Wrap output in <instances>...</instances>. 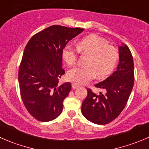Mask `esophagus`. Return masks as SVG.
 I'll return each mask as SVG.
<instances>
[{
  "instance_id": "34e87169",
  "label": "esophagus",
  "mask_w": 149,
  "mask_h": 149,
  "mask_svg": "<svg viewBox=\"0 0 149 149\" xmlns=\"http://www.w3.org/2000/svg\"><path fill=\"white\" fill-rule=\"evenodd\" d=\"M72 87L73 89H76V88H79V85H77V84L72 83Z\"/></svg>"
}]
</instances>
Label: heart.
<instances>
[{
	"label": "heart",
	"instance_id": "obj_1",
	"mask_svg": "<svg viewBox=\"0 0 149 149\" xmlns=\"http://www.w3.org/2000/svg\"><path fill=\"white\" fill-rule=\"evenodd\" d=\"M77 48L67 45L62 51V56L67 65L76 64L79 52L89 54L85 61L87 65L75 67L67 73V78L77 85L87 83L95 77L104 78L114 71L119 54L115 48L109 45L104 38L89 35L78 42Z\"/></svg>",
	"mask_w": 149,
	"mask_h": 149
}]
</instances>
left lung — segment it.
<instances>
[{"instance_id": "1", "label": "left lung", "mask_w": 149, "mask_h": 149, "mask_svg": "<svg viewBox=\"0 0 149 149\" xmlns=\"http://www.w3.org/2000/svg\"><path fill=\"white\" fill-rule=\"evenodd\" d=\"M120 62L117 70L102 82L95 85L105 92L95 93L90 88L82 104L84 117L93 123L106 125L117 118L126 106L134 85V63L127 45L119 47Z\"/></svg>"}]
</instances>
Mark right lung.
<instances>
[{"instance_id":"add662e5","label":"right lung","mask_w":149,"mask_h":149,"mask_svg":"<svg viewBox=\"0 0 149 149\" xmlns=\"http://www.w3.org/2000/svg\"><path fill=\"white\" fill-rule=\"evenodd\" d=\"M84 29L53 25L30 38L19 69L22 99L28 112L40 122L57 118L71 91L70 82L58 84L65 74L62 51L69 41Z\"/></svg>"}]
</instances>
